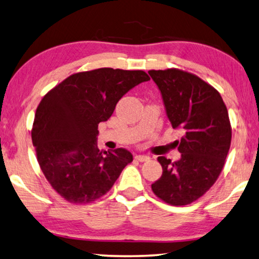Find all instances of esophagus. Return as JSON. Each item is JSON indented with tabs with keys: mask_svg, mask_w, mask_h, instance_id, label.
Returning a JSON list of instances; mask_svg holds the SVG:
<instances>
[{
	"mask_svg": "<svg viewBox=\"0 0 259 259\" xmlns=\"http://www.w3.org/2000/svg\"><path fill=\"white\" fill-rule=\"evenodd\" d=\"M135 158L137 159V161H139V162H146V161H148L149 159V157L148 156H146V155H136L135 156Z\"/></svg>",
	"mask_w": 259,
	"mask_h": 259,
	"instance_id": "1",
	"label": "esophagus"
}]
</instances>
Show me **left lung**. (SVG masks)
Listing matches in <instances>:
<instances>
[{"label": "left lung", "mask_w": 259, "mask_h": 259, "mask_svg": "<svg viewBox=\"0 0 259 259\" xmlns=\"http://www.w3.org/2000/svg\"><path fill=\"white\" fill-rule=\"evenodd\" d=\"M161 92L180 159L159 156L162 177L152 185L154 194L173 206L191 204L218 180L231 145V124L220 93L195 74L179 69L149 70Z\"/></svg>", "instance_id": "8db88e82"}]
</instances>
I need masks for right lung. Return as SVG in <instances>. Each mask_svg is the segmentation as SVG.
Masks as SVG:
<instances>
[{"instance_id":"obj_1","label":"right lung","mask_w":259,"mask_h":259,"mask_svg":"<svg viewBox=\"0 0 259 259\" xmlns=\"http://www.w3.org/2000/svg\"><path fill=\"white\" fill-rule=\"evenodd\" d=\"M148 80L142 70L101 68L71 74L40 101L32 145L45 178L65 200L88 204L101 198L133 162L124 148L98 149L97 129L124 94Z\"/></svg>"}]
</instances>
